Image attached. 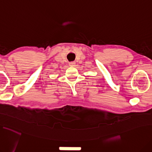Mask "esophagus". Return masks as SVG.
I'll use <instances>...</instances> for the list:
<instances>
[{"label": "esophagus", "instance_id": "esophagus-1", "mask_svg": "<svg viewBox=\"0 0 152 152\" xmlns=\"http://www.w3.org/2000/svg\"><path fill=\"white\" fill-rule=\"evenodd\" d=\"M69 65L70 66H74L75 65V62H69Z\"/></svg>", "mask_w": 152, "mask_h": 152}]
</instances>
